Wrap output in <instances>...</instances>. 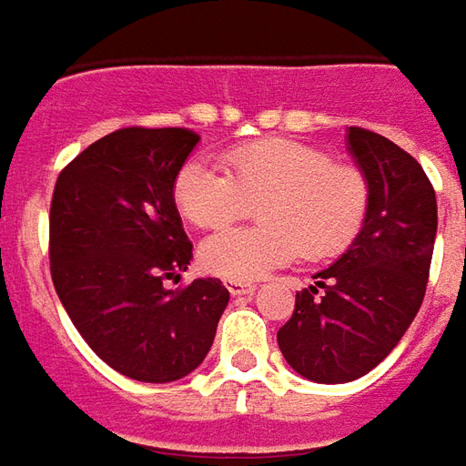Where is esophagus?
Instances as JSON below:
<instances>
[{
	"label": "esophagus",
	"mask_w": 466,
	"mask_h": 466,
	"mask_svg": "<svg viewBox=\"0 0 466 466\" xmlns=\"http://www.w3.org/2000/svg\"><path fill=\"white\" fill-rule=\"evenodd\" d=\"M226 288H228L230 295H250L256 290L253 283H238V280H226Z\"/></svg>",
	"instance_id": "1"
}]
</instances>
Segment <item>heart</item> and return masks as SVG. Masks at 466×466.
Here are the masks:
<instances>
[{
  "mask_svg": "<svg viewBox=\"0 0 466 466\" xmlns=\"http://www.w3.org/2000/svg\"><path fill=\"white\" fill-rule=\"evenodd\" d=\"M226 171L191 158L173 181V200L198 228H220L260 203V226L226 228L200 246V266L226 280H258L275 268L340 256L358 238L370 183L358 166L295 138L250 141L223 156Z\"/></svg>",
  "mask_w": 466,
  "mask_h": 466,
  "instance_id": "heart-1",
  "label": "heart"
}]
</instances>
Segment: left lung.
<instances>
[{
  "mask_svg": "<svg viewBox=\"0 0 466 466\" xmlns=\"http://www.w3.org/2000/svg\"><path fill=\"white\" fill-rule=\"evenodd\" d=\"M348 151L370 183L365 223L318 283L295 295L293 318L278 330L288 365L320 385L368 375L402 340L422 305L437 236L434 188L412 156L358 126L348 128Z\"/></svg>",
  "mask_w": 466,
  "mask_h": 466,
  "instance_id": "left-lung-1",
  "label": "left lung"
}]
</instances>
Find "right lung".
<instances>
[{"label": "right lung", "mask_w": 466, "mask_h": 466, "mask_svg": "<svg viewBox=\"0 0 466 466\" xmlns=\"http://www.w3.org/2000/svg\"><path fill=\"white\" fill-rule=\"evenodd\" d=\"M196 144L188 128H118L81 151L54 186L56 295L98 358L138 382H173L198 368L230 298L218 278L163 285L193 258L173 181Z\"/></svg>", "instance_id": "1"}]
</instances>
